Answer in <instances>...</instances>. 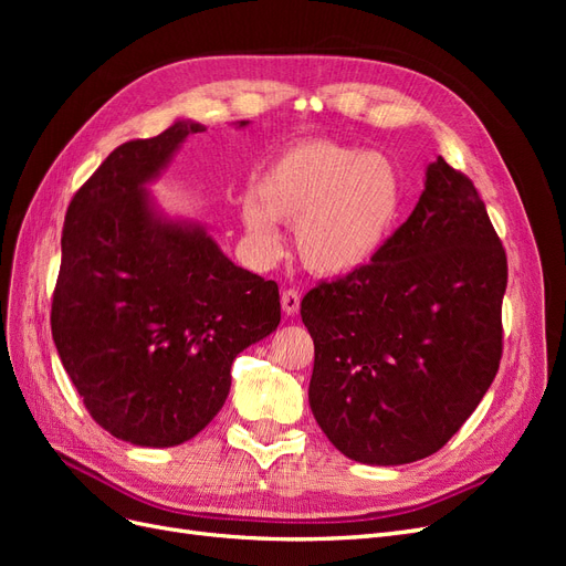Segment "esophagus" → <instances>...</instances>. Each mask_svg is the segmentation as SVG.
Masks as SVG:
<instances>
[{
    "instance_id": "obj_1",
    "label": "esophagus",
    "mask_w": 566,
    "mask_h": 566,
    "mask_svg": "<svg viewBox=\"0 0 566 566\" xmlns=\"http://www.w3.org/2000/svg\"><path fill=\"white\" fill-rule=\"evenodd\" d=\"M281 304H283V312H285L287 316H295V314L300 312V293H297V290H295V287L283 290Z\"/></svg>"
}]
</instances>
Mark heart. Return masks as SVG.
I'll return each instance as SVG.
<instances>
[{
  "label": "heart",
  "mask_w": 566,
  "mask_h": 566,
  "mask_svg": "<svg viewBox=\"0 0 566 566\" xmlns=\"http://www.w3.org/2000/svg\"><path fill=\"white\" fill-rule=\"evenodd\" d=\"M406 205L399 165L382 153L335 142H302L269 165L243 202V221L269 256L281 252L276 219L295 227L302 264L345 276L375 260Z\"/></svg>",
  "instance_id": "obj_1"
}]
</instances>
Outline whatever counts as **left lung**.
Listing matches in <instances>:
<instances>
[{"label": "left lung", "mask_w": 566, "mask_h": 566, "mask_svg": "<svg viewBox=\"0 0 566 566\" xmlns=\"http://www.w3.org/2000/svg\"><path fill=\"white\" fill-rule=\"evenodd\" d=\"M507 256L470 177L441 156L375 260L302 300L310 403L337 451L368 465L437 453L503 356Z\"/></svg>", "instance_id": "8db88e82"}]
</instances>
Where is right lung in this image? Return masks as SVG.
<instances>
[{"label":"right lung","mask_w":566,"mask_h":566,"mask_svg":"<svg viewBox=\"0 0 566 566\" xmlns=\"http://www.w3.org/2000/svg\"><path fill=\"white\" fill-rule=\"evenodd\" d=\"M196 132L179 119L117 146L77 188L61 235V364L90 416L136 447L196 437L229 397L233 358L281 323L276 283L235 266L200 227L150 210L144 184Z\"/></svg>","instance_id":"add662e5"}]
</instances>
